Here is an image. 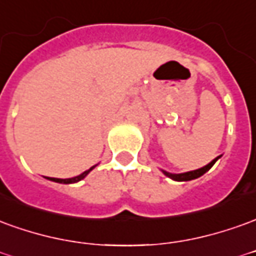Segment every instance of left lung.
<instances>
[{"mask_svg": "<svg viewBox=\"0 0 256 256\" xmlns=\"http://www.w3.org/2000/svg\"><path fill=\"white\" fill-rule=\"evenodd\" d=\"M220 158V156H218V158H215L212 162H209L208 165L204 166V168H201V169H196V170H191V172H186V173H178V174H174V173H169V172H164V174L165 176H168V178H173V180H176V182H188V180H192V178H200V176H202L204 173H206V172L212 168V166L215 165V162L218 160V159Z\"/></svg>", "mask_w": 256, "mask_h": 256, "instance_id": "left-lung-1", "label": "left lung"}]
</instances>
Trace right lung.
<instances>
[{"label": "right lung", "mask_w": 256, "mask_h": 256, "mask_svg": "<svg viewBox=\"0 0 256 256\" xmlns=\"http://www.w3.org/2000/svg\"><path fill=\"white\" fill-rule=\"evenodd\" d=\"M97 165L91 166L88 170L83 172L82 174H78V176H76V178H48V180H51V182H55V183H64V184H70V183H78V182H80L82 178H84L88 173H90L94 168H96Z\"/></svg>", "instance_id": "right-lung-1"}]
</instances>
